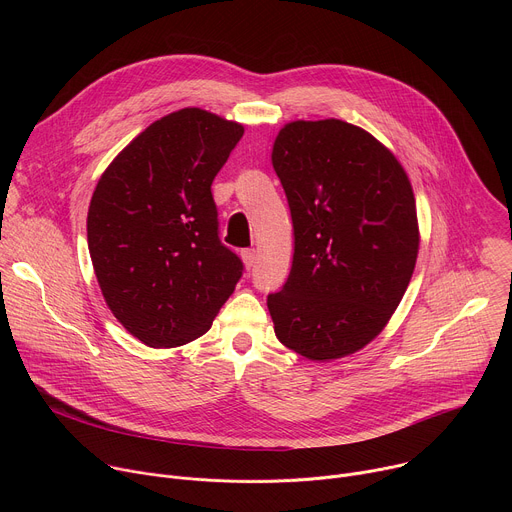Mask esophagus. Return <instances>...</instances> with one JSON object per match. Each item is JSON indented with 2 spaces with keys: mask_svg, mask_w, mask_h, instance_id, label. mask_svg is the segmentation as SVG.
I'll use <instances>...</instances> for the list:
<instances>
[{
  "mask_svg": "<svg viewBox=\"0 0 512 512\" xmlns=\"http://www.w3.org/2000/svg\"><path fill=\"white\" fill-rule=\"evenodd\" d=\"M241 259H243L245 267L251 269L253 263H255V249H243V251H241Z\"/></svg>",
  "mask_w": 512,
  "mask_h": 512,
  "instance_id": "obj_1",
  "label": "esophagus"
}]
</instances>
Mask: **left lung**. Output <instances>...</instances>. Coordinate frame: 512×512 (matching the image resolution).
Here are the masks:
<instances>
[{
  "instance_id": "1",
  "label": "left lung",
  "mask_w": 512,
  "mask_h": 512,
  "mask_svg": "<svg viewBox=\"0 0 512 512\" xmlns=\"http://www.w3.org/2000/svg\"><path fill=\"white\" fill-rule=\"evenodd\" d=\"M294 223V261L267 308L279 342L310 360L367 346L411 281L419 227L411 182L369 131L291 121L271 152Z\"/></svg>"
}]
</instances>
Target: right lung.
Masks as SVG:
<instances>
[{
  "instance_id": "obj_1",
  "label": "right lung",
  "mask_w": 512,
  "mask_h": 512,
  "mask_svg": "<svg viewBox=\"0 0 512 512\" xmlns=\"http://www.w3.org/2000/svg\"><path fill=\"white\" fill-rule=\"evenodd\" d=\"M241 123L198 107L141 131L97 182L87 214L95 275L113 316L152 348L202 336L243 275L218 239L212 180Z\"/></svg>"
}]
</instances>
